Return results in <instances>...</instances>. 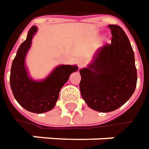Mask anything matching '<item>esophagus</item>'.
<instances>
[{
  "label": "esophagus",
  "instance_id": "1",
  "mask_svg": "<svg viewBox=\"0 0 149 149\" xmlns=\"http://www.w3.org/2000/svg\"><path fill=\"white\" fill-rule=\"evenodd\" d=\"M78 66H79V68H82V67H83V66H85V62H84L83 60H81V61H79V63H78Z\"/></svg>",
  "mask_w": 149,
  "mask_h": 149
}]
</instances>
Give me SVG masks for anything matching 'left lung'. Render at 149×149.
Wrapping results in <instances>:
<instances>
[{
    "mask_svg": "<svg viewBox=\"0 0 149 149\" xmlns=\"http://www.w3.org/2000/svg\"><path fill=\"white\" fill-rule=\"evenodd\" d=\"M111 43L101 47L94 62L80 70L79 89L91 109L109 112L118 109L135 91L137 71L135 56L123 29L109 25Z\"/></svg>",
    "mask_w": 149,
    "mask_h": 149,
    "instance_id": "1",
    "label": "left lung"
}]
</instances>
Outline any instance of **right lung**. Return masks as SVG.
Returning <instances> with one entry per match:
<instances>
[{"mask_svg": "<svg viewBox=\"0 0 149 149\" xmlns=\"http://www.w3.org/2000/svg\"><path fill=\"white\" fill-rule=\"evenodd\" d=\"M36 32L37 27L32 26L26 40L17 49L11 66L9 82L17 103L26 110L39 114L49 111L54 107L60 90L67 82L70 74L78 70V66L61 65L41 82L29 79L25 67V58Z\"/></svg>", "mask_w": 149, "mask_h": 149, "instance_id": "add662e5", "label": "right lung"}]
</instances>
